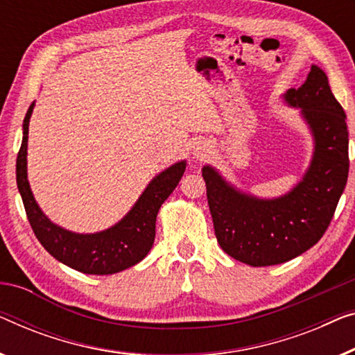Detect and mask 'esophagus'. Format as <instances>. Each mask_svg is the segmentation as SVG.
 <instances>
[{
  "label": "esophagus",
  "instance_id": "1",
  "mask_svg": "<svg viewBox=\"0 0 355 355\" xmlns=\"http://www.w3.org/2000/svg\"><path fill=\"white\" fill-rule=\"evenodd\" d=\"M208 153H209V148L208 146H205V144H198V146L193 148V157L200 162L205 160V158L208 157Z\"/></svg>",
  "mask_w": 355,
  "mask_h": 355
}]
</instances>
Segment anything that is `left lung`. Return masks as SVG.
<instances>
[{
  "label": "left lung",
  "mask_w": 355,
  "mask_h": 355,
  "mask_svg": "<svg viewBox=\"0 0 355 355\" xmlns=\"http://www.w3.org/2000/svg\"><path fill=\"white\" fill-rule=\"evenodd\" d=\"M285 99L301 107L315 139L309 171L285 197L259 200L203 168L214 234L225 253L253 267L286 263L314 246L330 225L349 173V132L325 71L312 65L304 85Z\"/></svg>",
  "instance_id": "8db88e82"
}]
</instances>
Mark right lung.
<instances>
[{"instance_id": "add662e5", "label": "right lung", "mask_w": 355, "mask_h": 355, "mask_svg": "<svg viewBox=\"0 0 355 355\" xmlns=\"http://www.w3.org/2000/svg\"><path fill=\"white\" fill-rule=\"evenodd\" d=\"M35 102L24 118V139L17 153V187L28 223L44 250L55 259L83 274L109 275L146 258L155 240V220L163 202L181 181L186 162L176 163L153 179L132 209L114 227L99 234H73L51 223L41 213L27 181L28 123Z\"/></svg>"}]
</instances>
